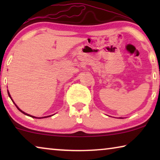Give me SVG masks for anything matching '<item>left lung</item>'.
Listing matches in <instances>:
<instances>
[{"instance_id": "8db88e82", "label": "left lung", "mask_w": 160, "mask_h": 160, "mask_svg": "<svg viewBox=\"0 0 160 160\" xmlns=\"http://www.w3.org/2000/svg\"><path fill=\"white\" fill-rule=\"evenodd\" d=\"M119 119H123V118H122V117H120V118H119Z\"/></svg>"}]
</instances>
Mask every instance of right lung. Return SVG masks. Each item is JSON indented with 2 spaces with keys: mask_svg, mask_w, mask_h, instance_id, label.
<instances>
[{
  "mask_svg": "<svg viewBox=\"0 0 160 160\" xmlns=\"http://www.w3.org/2000/svg\"><path fill=\"white\" fill-rule=\"evenodd\" d=\"M7 92H8V96H9V98H11V100H12V102H14V105H15V106H16V107H17V109H18V110H19V111H21V112H22V113H24V114L27 115V116H28V117H32V118H35V119H43V118H47V117H52V116H53V115H54V114H53V115H50V116H47V117H34V116L30 115V114H28V113H27L24 112V111H22V110H21V109H20V108H19L18 106H17V105H16V103H15V102H14V100H12V97H11V95H10V93H9V92H8V90Z\"/></svg>",
  "mask_w": 160,
  "mask_h": 160,
  "instance_id": "1",
  "label": "right lung"
}]
</instances>
